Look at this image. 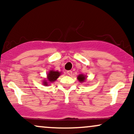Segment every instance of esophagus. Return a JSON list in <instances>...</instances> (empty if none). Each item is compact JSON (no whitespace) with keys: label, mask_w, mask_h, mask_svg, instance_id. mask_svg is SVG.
Instances as JSON below:
<instances>
[{"label":"esophagus","mask_w":134,"mask_h":134,"mask_svg":"<svg viewBox=\"0 0 134 134\" xmlns=\"http://www.w3.org/2000/svg\"><path fill=\"white\" fill-rule=\"evenodd\" d=\"M67 74L69 75V76H71L72 75V71H71V70H68V71L67 72Z\"/></svg>","instance_id":"esophagus-1"}]
</instances>
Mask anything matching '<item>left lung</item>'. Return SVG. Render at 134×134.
Listing matches in <instances>:
<instances>
[{
	"label": "left lung",
	"instance_id": "left-lung-1",
	"mask_svg": "<svg viewBox=\"0 0 134 134\" xmlns=\"http://www.w3.org/2000/svg\"><path fill=\"white\" fill-rule=\"evenodd\" d=\"M86 76H84V75H83V74H80V75H79V76H78V77H77V79L79 80V82H84V81H85L86 79Z\"/></svg>",
	"mask_w": 134,
	"mask_h": 134
}]
</instances>
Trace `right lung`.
<instances>
[{"mask_svg":"<svg viewBox=\"0 0 134 134\" xmlns=\"http://www.w3.org/2000/svg\"><path fill=\"white\" fill-rule=\"evenodd\" d=\"M61 72L58 71H55V70H50V72L48 73L47 74V80H44L43 85L47 86L48 84V82H54L55 81H56L57 79V78L60 76Z\"/></svg>","mask_w":134,"mask_h":134,"instance_id":"add662e5","label":"right lung"}]
</instances>
